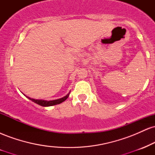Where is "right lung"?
<instances>
[{
    "mask_svg": "<svg viewBox=\"0 0 155 155\" xmlns=\"http://www.w3.org/2000/svg\"><path fill=\"white\" fill-rule=\"evenodd\" d=\"M69 94L70 93H68L66 96L62 97V98L58 99V100L49 101H44V100H35V99L31 98V97H28V98H29L30 100H31L32 101H33V102L35 103V104L40 105V106H54V105H57V104H61L62 102H63V101H65L68 98V97Z\"/></svg>",
    "mask_w": 155,
    "mask_h": 155,
    "instance_id": "right-lung-1",
    "label": "right lung"
}]
</instances>
